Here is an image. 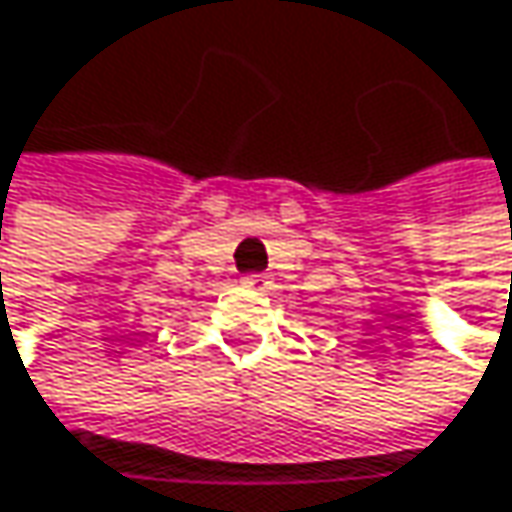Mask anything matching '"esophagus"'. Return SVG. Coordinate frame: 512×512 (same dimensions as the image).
<instances>
[{"instance_id":"esophagus-1","label":"esophagus","mask_w":512,"mask_h":512,"mask_svg":"<svg viewBox=\"0 0 512 512\" xmlns=\"http://www.w3.org/2000/svg\"><path fill=\"white\" fill-rule=\"evenodd\" d=\"M242 285L251 288V291H270L273 288V279L267 273H248V276H242Z\"/></svg>"}]
</instances>
